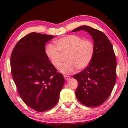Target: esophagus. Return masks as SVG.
<instances>
[{"mask_svg":"<svg viewBox=\"0 0 128 128\" xmlns=\"http://www.w3.org/2000/svg\"><path fill=\"white\" fill-rule=\"evenodd\" d=\"M64 78L66 80H69L70 78V77L68 76H64Z\"/></svg>","mask_w":128,"mask_h":128,"instance_id":"esophagus-1","label":"esophagus"}]
</instances>
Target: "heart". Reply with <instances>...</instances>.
Returning <instances> with one entry per match:
<instances>
[{"instance_id":"b5f03b06","label":"heart","mask_w":128,"mask_h":128,"mask_svg":"<svg viewBox=\"0 0 128 128\" xmlns=\"http://www.w3.org/2000/svg\"><path fill=\"white\" fill-rule=\"evenodd\" d=\"M56 46L49 44L45 52L51 64L55 68L61 64V54L67 53V62L60 66V71L64 74H71L78 70L85 69L90 64L94 54V45L88 39H83L76 35H68L55 41Z\"/></svg>"}]
</instances>
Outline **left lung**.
I'll list each match as a JSON object with an SVG mask.
<instances>
[{"label": "left lung", "mask_w": 128, "mask_h": 128, "mask_svg": "<svg viewBox=\"0 0 128 128\" xmlns=\"http://www.w3.org/2000/svg\"><path fill=\"white\" fill-rule=\"evenodd\" d=\"M84 30L94 41V54L90 64L73 78L78 82L76 96L87 106L102 104L111 94L116 82V60L112 45L104 33L87 26L72 30Z\"/></svg>", "instance_id": "obj_1"}]
</instances>
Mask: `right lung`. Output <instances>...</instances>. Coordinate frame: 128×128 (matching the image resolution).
<instances>
[{
    "label": "right lung",
    "mask_w": 128,
    "mask_h": 128,
    "mask_svg": "<svg viewBox=\"0 0 128 128\" xmlns=\"http://www.w3.org/2000/svg\"><path fill=\"white\" fill-rule=\"evenodd\" d=\"M50 35L31 32L15 45L10 58L11 72L19 95L30 108L38 112L53 108L64 86L63 75L45 52Z\"/></svg>",
    "instance_id": "obj_1"
}]
</instances>
